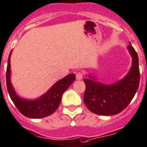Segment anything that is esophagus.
I'll return each mask as SVG.
<instances>
[{"instance_id": "obj_1", "label": "esophagus", "mask_w": 147, "mask_h": 147, "mask_svg": "<svg viewBox=\"0 0 147 147\" xmlns=\"http://www.w3.org/2000/svg\"><path fill=\"white\" fill-rule=\"evenodd\" d=\"M83 78V75H82V72H78L76 74V79L80 80H82Z\"/></svg>"}]
</instances>
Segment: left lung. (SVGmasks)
Returning a JSON list of instances; mask_svg holds the SVG:
<instances>
[{"label":"left lung","instance_id":"1","mask_svg":"<svg viewBox=\"0 0 147 147\" xmlns=\"http://www.w3.org/2000/svg\"><path fill=\"white\" fill-rule=\"evenodd\" d=\"M132 65L127 75L113 84H103L91 74L83 80L85 83L84 102L88 110L100 116L116 115L124 110L134 97L140 80L139 58L131 45L127 46Z\"/></svg>","mask_w":147,"mask_h":147}]
</instances>
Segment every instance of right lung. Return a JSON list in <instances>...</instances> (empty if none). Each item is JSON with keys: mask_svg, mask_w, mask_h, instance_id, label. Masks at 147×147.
<instances>
[{"mask_svg": "<svg viewBox=\"0 0 147 147\" xmlns=\"http://www.w3.org/2000/svg\"><path fill=\"white\" fill-rule=\"evenodd\" d=\"M11 52L8 59L6 71L7 89L11 99L18 110L26 117L42 119L52 115L56 111L62 100V94L67 90L75 80V74H69L55 82L45 94L36 99H26L20 97L16 92L11 81Z\"/></svg>", "mask_w": 147, "mask_h": 147, "instance_id": "right-lung-1", "label": "right lung"}]
</instances>
